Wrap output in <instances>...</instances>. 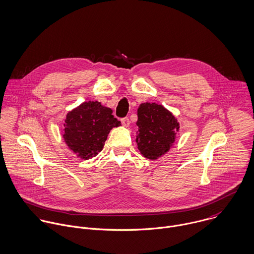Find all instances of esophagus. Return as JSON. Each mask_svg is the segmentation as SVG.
<instances>
[{"instance_id":"34e87169","label":"esophagus","mask_w":254,"mask_h":254,"mask_svg":"<svg viewBox=\"0 0 254 254\" xmlns=\"http://www.w3.org/2000/svg\"><path fill=\"white\" fill-rule=\"evenodd\" d=\"M121 123L124 127H129L130 126V120L128 118H122Z\"/></svg>"}]
</instances>
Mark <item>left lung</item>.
I'll use <instances>...</instances> for the list:
<instances>
[{"label":"left lung","mask_w":254,"mask_h":254,"mask_svg":"<svg viewBox=\"0 0 254 254\" xmlns=\"http://www.w3.org/2000/svg\"><path fill=\"white\" fill-rule=\"evenodd\" d=\"M137 112L138 150L145 158L155 161L174 146L180 123L170 110L155 102L141 103Z\"/></svg>","instance_id":"1"}]
</instances>
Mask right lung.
I'll list each match as a JSON object with an SVG mask.
<instances>
[{"instance_id":"right-lung-1","label":"right lung","mask_w":254,"mask_h":254,"mask_svg":"<svg viewBox=\"0 0 254 254\" xmlns=\"http://www.w3.org/2000/svg\"><path fill=\"white\" fill-rule=\"evenodd\" d=\"M63 138L80 159L88 160L102 151L110 131L121 126L111 108L98 101H84L66 114Z\"/></svg>"}]
</instances>
